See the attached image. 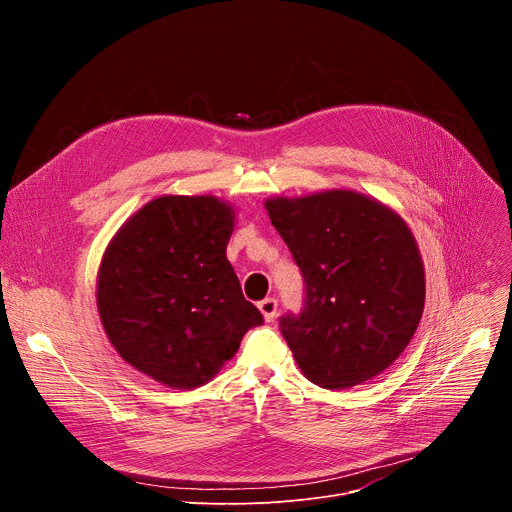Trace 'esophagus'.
<instances>
[{
	"label": "esophagus",
	"instance_id": "esophagus-1",
	"mask_svg": "<svg viewBox=\"0 0 512 512\" xmlns=\"http://www.w3.org/2000/svg\"><path fill=\"white\" fill-rule=\"evenodd\" d=\"M259 310H261L265 322H273L275 314H277V300L275 298H265L263 302H259Z\"/></svg>",
	"mask_w": 512,
	"mask_h": 512
}]
</instances>
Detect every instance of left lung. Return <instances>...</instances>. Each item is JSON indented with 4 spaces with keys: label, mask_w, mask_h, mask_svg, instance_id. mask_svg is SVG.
I'll return each instance as SVG.
<instances>
[{
    "label": "left lung",
    "mask_w": 512,
    "mask_h": 512,
    "mask_svg": "<svg viewBox=\"0 0 512 512\" xmlns=\"http://www.w3.org/2000/svg\"><path fill=\"white\" fill-rule=\"evenodd\" d=\"M265 208L306 281L302 314L279 322L304 377L350 389L381 375L411 342L425 304L407 223L354 190L275 196Z\"/></svg>",
    "instance_id": "1"
}]
</instances>
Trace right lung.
<instances>
[{"mask_svg":"<svg viewBox=\"0 0 512 512\" xmlns=\"http://www.w3.org/2000/svg\"><path fill=\"white\" fill-rule=\"evenodd\" d=\"M233 229L229 202L166 194L115 233L97 275V310L133 369L172 389H196L263 324L227 259Z\"/></svg>","mask_w":512,"mask_h":512,"instance_id":"add662e5","label":"right lung"}]
</instances>
